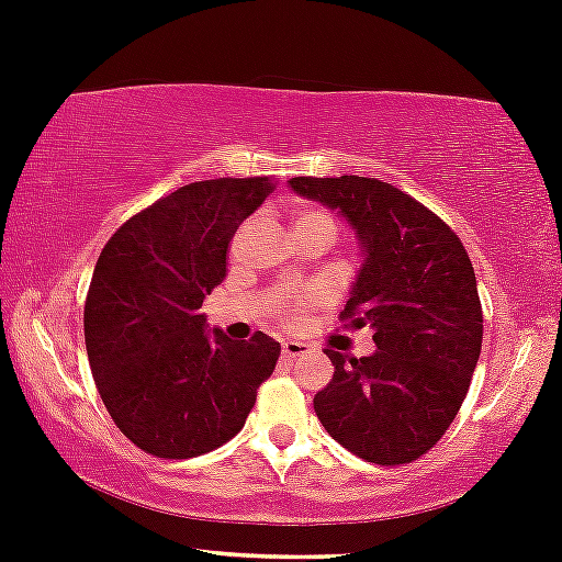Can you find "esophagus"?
<instances>
[{"instance_id": "34e87169", "label": "esophagus", "mask_w": 562, "mask_h": 562, "mask_svg": "<svg viewBox=\"0 0 562 562\" xmlns=\"http://www.w3.org/2000/svg\"><path fill=\"white\" fill-rule=\"evenodd\" d=\"M310 351L312 347L304 341H282V357H285V360H295V357L310 355Z\"/></svg>"}]
</instances>
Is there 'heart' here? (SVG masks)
Returning a JSON list of instances; mask_svg holds the SVG:
<instances>
[{
  "label": "heart",
  "mask_w": 562,
  "mask_h": 562,
  "mask_svg": "<svg viewBox=\"0 0 562 562\" xmlns=\"http://www.w3.org/2000/svg\"><path fill=\"white\" fill-rule=\"evenodd\" d=\"M306 215H325V213H319V211H306V213H301L299 218H306ZM325 218H330V215H325ZM306 299H310V293H293L291 299H288L285 304L280 306V310H277V317H280V319H293L295 314H299L301 304H304Z\"/></svg>",
  "instance_id": "obj_1"
}]
</instances>
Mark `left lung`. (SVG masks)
<instances>
[{
    "label": "left lung",
    "mask_w": 562,
    "mask_h": 562,
    "mask_svg": "<svg viewBox=\"0 0 562 562\" xmlns=\"http://www.w3.org/2000/svg\"><path fill=\"white\" fill-rule=\"evenodd\" d=\"M338 207L366 248L341 319L373 328L371 357L325 349L333 379L314 411L333 440L381 467L437 446L470 392L483 347V306L470 256L440 215L379 178H291Z\"/></svg>",
    "instance_id": "8db88e82"
}]
</instances>
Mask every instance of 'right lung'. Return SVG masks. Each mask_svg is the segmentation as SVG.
Here are the masks:
<instances>
[{"mask_svg": "<svg viewBox=\"0 0 562 562\" xmlns=\"http://www.w3.org/2000/svg\"><path fill=\"white\" fill-rule=\"evenodd\" d=\"M271 191L267 176L187 183L127 218L98 256L85 347L109 416L144 453L191 459L221 448L274 373V338H211L196 314L224 282L237 226Z\"/></svg>", "mask_w": 562, "mask_h": 562, "instance_id": "add662e5", "label": "right lung"}]
</instances>
